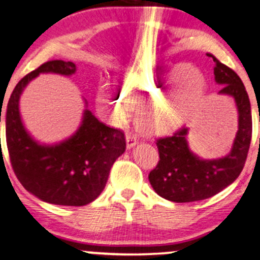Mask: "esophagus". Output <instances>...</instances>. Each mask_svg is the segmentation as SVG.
<instances>
[{
	"mask_svg": "<svg viewBox=\"0 0 260 260\" xmlns=\"http://www.w3.org/2000/svg\"><path fill=\"white\" fill-rule=\"evenodd\" d=\"M126 144H127V149H132L138 144V139H137V137H134L133 134H127Z\"/></svg>",
	"mask_w": 260,
	"mask_h": 260,
	"instance_id": "obj_1",
	"label": "esophagus"
}]
</instances>
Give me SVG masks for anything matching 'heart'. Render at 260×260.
Returning <instances> with one entry per match:
<instances>
[{"instance_id":"1","label":"heart","mask_w":260,"mask_h":260,"mask_svg":"<svg viewBox=\"0 0 260 260\" xmlns=\"http://www.w3.org/2000/svg\"><path fill=\"white\" fill-rule=\"evenodd\" d=\"M207 92L204 74L189 63L164 68L145 66L129 72L122 91L110 80L98 86L96 104L112 124H122L137 109V126L149 136L168 134L186 122Z\"/></svg>"}]
</instances>
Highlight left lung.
Returning a JSON list of instances; mask_svg holds the SVG:
<instances>
[{
    "mask_svg": "<svg viewBox=\"0 0 260 260\" xmlns=\"http://www.w3.org/2000/svg\"><path fill=\"white\" fill-rule=\"evenodd\" d=\"M214 59V77L221 85L217 94L232 98L238 113V129L230 153L217 159H203L188 145V128L156 142L160 160L149 174L155 192L175 203L210 198L234 183L242 171L252 139V112L242 80L231 68Z\"/></svg>",
    "mask_w": 260,
    "mask_h": 260,
    "instance_id": "left-lung-1",
    "label": "left lung"
}]
</instances>
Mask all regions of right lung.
<instances>
[{"label": "right lung", "instance_id": "add662e5", "mask_svg": "<svg viewBox=\"0 0 260 260\" xmlns=\"http://www.w3.org/2000/svg\"><path fill=\"white\" fill-rule=\"evenodd\" d=\"M76 72L71 61L41 64L16 85L5 113L6 142L18 180L40 201L66 207L95 201L106 186L113 162L126 150L124 134L98 120L86 100L79 127L61 142L41 143L25 128L19 100L26 85L41 73L71 77Z\"/></svg>", "mask_w": 260, "mask_h": 260}]
</instances>
